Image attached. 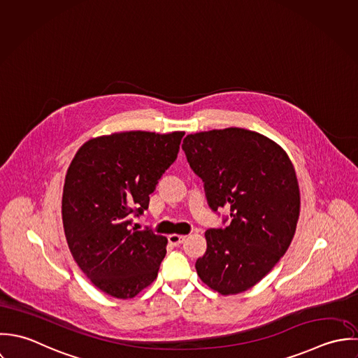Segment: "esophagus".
Segmentation results:
<instances>
[{
    "label": "esophagus",
    "instance_id": "esophagus-1",
    "mask_svg": "<svg viewBox=\"0 0 358 358\" xmlns=\"http://www.w3.org/2000/svg\"><path fill=\"white\" fill-rule=\"evenodd\" d=\"M185 235H178V234H171L169 235V242L173 245V246H178L181 245L184 241H185Z\"/></svg>",
    "mask_w": 358,
    "mask_h": 358
}]
</instances>
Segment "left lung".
<instances>
[{
	"instance_id": "left-lung-1",
	"label": "left lung",
	"mask_w": 358,
	"mask_h": 358,
	"mask_svg": "<svg viewBox=\"0 0 358 358\" xmlns=\"http://www.w3.org/2000/svg\"><path fill=\"white\" fill-rule=\"evenodd\" d=\"M182 149L212 210L228 208L231 217L225 228L205 232L198 275L221 294L245 292L273 270L293 239L300 213L294 167L278 143L238 127L189 134Z\"/></svg>"
}]
</instances>
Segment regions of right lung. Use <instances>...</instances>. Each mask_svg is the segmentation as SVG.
<instances>
[{"label": "right lung", "instance_id": "add662e5", "mask_svg": "<svg viewBox=\"0 0 358 358\" xmlns=\"http://www.w3.org/2000/svg\"><path fill=\"white\" fill-rule=\"evenodd\" d=\"M184 131H126L84 143L68 169L62 220L73 259L109 296L131 299L156 277L167 238L131 227L177 159Z\"/></svg>", "mask_w": 358, "mask_h": 358}]
</instances>
